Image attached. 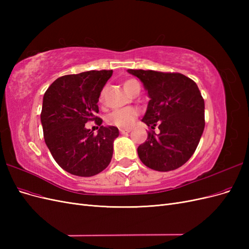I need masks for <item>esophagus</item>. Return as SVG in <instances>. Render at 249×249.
<instances>
[{"instance_id": "esophagus-1", "label": "esophagus", "mask_w": 249, "mask_h": 249, "mask_svg": "<svg viewBox=\"0 0 249 249\" xmlns=\"http://www.w3.org/2000/svg\"><path fill=\"white\" fill-rule=\"evenodd\" d=\"M120 134H127L131 132V129H119Z\"/></svg>"}]
</instances>
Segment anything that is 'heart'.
Segmentation results:
<instances>
[{
	"mask_svg": "<svg viewBox=\"0 0 249 249\" xmlns=\"http://www.w3.org/2000/svg\"><path fill=\"white\" fill-rule=\"evenodd\" d=\"M136 85H139L138 82L134 79H130V80H126L124 83V88L127 93H130L132 91V89ZM103 99H104V93L102 92L100 95V101L102 102ZM137 115H138L137 109H135L133 107H126V108L117 109L113 111L108 116L107 120L108 123L112 125L120 127V129H127V127L133 125Z\"/></svg>",
	"mask_w": 249,
	"mask_h": 249,
	"instance_id": "obj_1",
	"label": "heart"
}]
</instances>
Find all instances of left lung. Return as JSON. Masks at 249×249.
Returning <instances> with one entry per match:
<instances>
[{
    "label": "left lung",
    "instance_id": "1",
    "mask_svg": "<svg viewBox=\"0 0 249 249\" xmlns=\"http://www.w3.org/2000/svg\"><path fill=\"white\" fill-rule=\"evenodd\" d=\"M144 85L149 96L142 122L150 130L137 148L141 162L157 171L175 170L196 149L205 129V101L193 80L178 72L127 70Z\"/></svg>",
    "mask_w": 249,
    "mask_h": 249
}]
</instances>
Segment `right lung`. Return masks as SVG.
<instances>
[{"label":"right lung","mask_w":249,"mask_h":249,"mask_svg":"<svg viewBox=\"0 0 249 249\" xmlns=\"http://www.w3.org/2000/svg\"><path fill=\"white\" fill-rule=\"evenodd\" d=\"M113 71H89L67 74L51 84L43 95L40 114L46 144L58 165L78 177H92L107 168L113 155L115 126L101 125L99 97ZM94 120L98 135L85 124Z\"/></svg>","instance_id":"add662e5"}]
</instances>
